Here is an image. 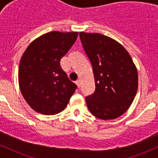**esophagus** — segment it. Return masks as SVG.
I'll return each mask as SVG.
<instances>
[{
	"mask_svg": "<svg viewBox=\"0 0 158 158\" xmlns=\"http://www.w3.org/2000/svg\"><path fill=\"white\" fill-rule=\"evenodd\" d=\"M75 83L77 84V87H80V86H81V81L80 80H77Z\"/></svg>",
	"mask_w": 158,
	"mask_h": 158,
	"instance_id": "34e87169",
	"label": "esophagus"
}]
</instances>
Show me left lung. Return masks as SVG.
Masks as SVG:
<instances>
[{"mask_svg": "<svg viewBox=\"0 0 158 158\" xmlns=\"http://www.w3.org/2000/svg\"><path fill=\"white\" fill-rule=\"evenodd\" d=\"M93 65L96 91L86 97L90 112L100 119H114L129 109L139 86L136 65L122 44L100 33L80 32Z\"/></svg>", "mask_w": 158, "mask_h": 158, "instance_id": "1", "label": "left lung"}]
</instances>
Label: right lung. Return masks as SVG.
Here are the masks:
<instances>
[{"instance_id":"obj_1","label":"right lung","mask_w":158,"mask_h":158,"mask_svg":"<svg viewBox=\"0 0 158 158\" xmlns=\"http://www.w3.org/2000/svg\"><path fill=\"white\" fill-rule=\"evenodd\" d=\"M78 32L54 31L34 40L20 58L18 81L23 98L32 109L43 115L63 111L77 85L60 65L77 40Z\"/></svg>"}]
</instances>
